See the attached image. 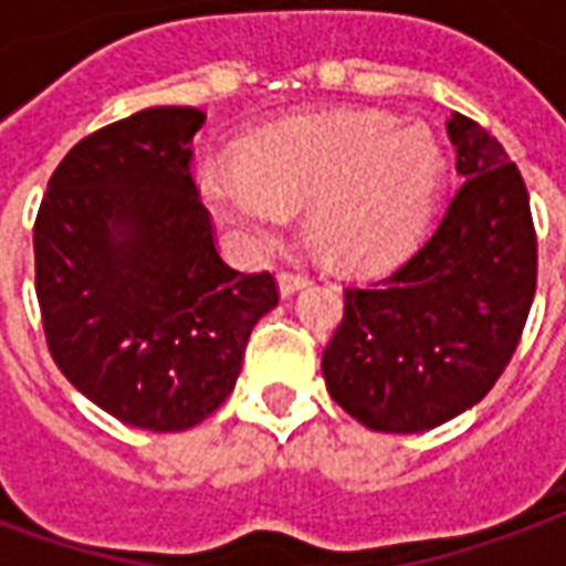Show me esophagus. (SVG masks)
<instances>
[{"label":"esophagus","mask_w":566,"mask_h":566,"mask_svg":"<svg viewBox=\"0 0 566 566\" xmlns=\"http://www.w3.org/2000/svg\"><path fill=\"white\" fill-rule=\"evenodd\" d=\"M311 283V277L307 274H295V271H280L277 274V286H280V295L286 298V295H292V292H298L301 286H307Z\"/></svg>","instance_id":"obj_1"}]
</instances>
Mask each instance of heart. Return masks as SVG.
Segmentation results:
<instances>
[{"label":"heart","mask_w":566,"mask_h":566,"mask_svg":"<svg viewBox=\"0 0 566 566\" xmlns=\"http://www.w3.org/2000/svg\"><path fill=\"white\" fill-rule=\"evenodd\" d=\"M198 192L253 253L274 250L289 210L307 208V241L346 271L410 255L447 184L443 147L382 111L298 117L243 144L241 165L205 159Z\"/></svg>","instance_id":"heart-1"}]
</instances>
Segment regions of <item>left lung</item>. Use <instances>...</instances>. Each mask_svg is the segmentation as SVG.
<instances>
[{"mask_svg": "<svg viewBox=\"0 0 566 566\" xmlns=\"http://www.w3.org/2000/svg\"><path fill=\"white\" fill-rule=\"evenodd\" d=\"M464 180L434 234L395 274L344 289L323 353L328 395L386 434H416L480 403L510 365L537 292L525 180L464 114L447 123Z\"/></svg>", "mask_w": 566, "mask_h": 566, "instance_id": "8db88e82", "label": "left lung"}]
</instances>
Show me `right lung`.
Returning <instances> with one entry per match:
<instances>
[{
    "label": "right lung",
    "mask_w": 566,
    "mask_h": 566,
    "mask_svg": "<svg viewBox=\"0 0 566 566\" xmlns=\"http://www.w3.org/2000/svg\"><path fill=\"white\" fill-rule=\"evenodd\" d=\"M198 108L86 135L35 217V295L56 368L119 422L187 431L234 389L277 283L226 265L192 180Z\"/></svg>",
    "instance_id": "1"
}]
</instances>
